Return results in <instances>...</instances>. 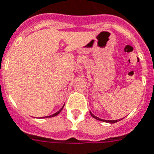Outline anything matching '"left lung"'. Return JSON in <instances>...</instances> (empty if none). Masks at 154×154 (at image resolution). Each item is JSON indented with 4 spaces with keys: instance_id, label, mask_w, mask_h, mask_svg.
Here are the masks:
<instances>
[{
    "instance_id": "1",
    "label": "left lung",
    "mask_w": 154,
    "mask_h": 154,
    "mask_svg": "<svg viewBox=\"0 0 154 154\" xmlns=\"http://www.w3.org/2000/svg\"><path fill=\"white\" fill-rule=\"evenodd\" d=\"M90 114H91V116H92L93 117L94 119H97V120H100V121H103V122H106V123H110V124H114V123H116V122H118V121H119L120 119H116V120H107V119H100L99 117H97V116H94L93 114L91 113L90 111Z\"/></svg>"
}]
</instances>
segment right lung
<instances>
[{"instance_id":"1","label":"right lung","mask_w":154,"mask_h":154,"mask_svg":"<svg viewBox=\"0 0 154 154\" xmlns=\"http://www.w3.org/2000/svg\"><path fill=\"white\" fill-rule=\"evenodd\" d=\"M63 107H64V106H63V107H62V108H61L60 110H58V111H57V112H56V113L53 114V115H51V116H44V117H43V118H50V117H54V116H57V115H58V114L60 113L61 111H62V110H63Z\"/></svg>"}]
</instances>
